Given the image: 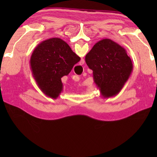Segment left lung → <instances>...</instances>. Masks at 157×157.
I'll return each instance as SVG.
<instances>
[{
    "label": "left lung",
    "instance_id": "obj_1",
    "mask_svg": "<svg viewBox=\"0 0 157 157\" xmlns=\"http://www.w3.org/2000/svg\"><path fill=\"white\" fill-rule=\"evenodd\" d=\"M85 61L105 98L118 94L133 71L132 62L125 49L109 39L97 42L86 54Z\"/></svg>",
    "mask_w": 157,
    "mask_h": 157
}]
</instances>
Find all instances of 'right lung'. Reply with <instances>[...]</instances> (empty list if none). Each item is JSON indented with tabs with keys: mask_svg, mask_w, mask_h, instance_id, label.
Segmentation results:
<instances>
[{
	"mask_svg": "<svg viewBox=\"0 0 157 157\" xmlns=\"http://www.w3.org/2000/svg\"><path fill=\"white\" fill-rule=\"evenodd\" d=\"M80 57L57 37L42 41L34 50L30 64L39 88L48 97L57 99L63 91L61 78L68 75Z\"/></svg>",
	"mask_w": 157,
	"mask_h": 157,
	"instance_id": "right-lung-1",
	"label": "right lung"
}]
</instances>
